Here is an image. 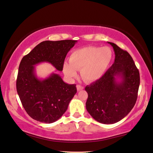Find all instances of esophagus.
Segmentation results:
<instances>
[{
    "mask_svg": "<svg viewBox=\"0 0 153 153\" xmlns=\"http://www.w3.org/2000/svg\"><path fill=\"white\" fill-rule=\"evenodd\" d=\"M76 87H77V91H81V90H82L84 89V87H82V86H81V85H77L76 86Z\"/></svg>",
    "mask_w": 153,
    "mask_h": 153,
    "instance_id": "obj_1",
    "label": "esophagus"
}]
</instances>
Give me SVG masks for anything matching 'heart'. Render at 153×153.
<instances>
[{
  "label": "heart",
  "mask_w": 153,
  "mask_h": 153,
  "mask_svg": "<svg viewBox=\"0 0 153 153\" xmlns=\"http://www.w3.org/2000/svg\"><path fill=\"white\" fill-rule=\"evenodd\" d=\"M113 53L109 47L88 46L73 51L68 62L64 63V74L69 78L77 76V71L85 81L92 82L104 76L112 61Z\"/></svg>",
  "instance_id": "1"
}]
</instances>
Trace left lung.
<instances>
[{
  "label": "left lung",
  "instance_id": "1",
  "mask_svg": "<svg viewBox=\"0 0 153 153\" xmlns=\"http://www.w3.org/2000/svg\"><path fill=\"white\" fill-rule=\"evenodd\" d=\"M115 54L114 64L102 78L85 87L88 94L86 109L103 124L120 121L136 103L140 84L139 70L130 55L111 42Z\"/></svg>",
  "mask_w": 153,
  "mask_h": 153
}]
</instances>
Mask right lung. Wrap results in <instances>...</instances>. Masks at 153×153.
Wrapping results in <instances>:
<instances>
[{"mask_svg": "<svg viewBox=\"0 0 153 153\" xmlns=\"http://www.w3.org/2000/svg\"><path fill=\"white\" fill-rule=\"evenodd\" d=\"M76 43V40L44 41L21 59L16 91L25 110L33 119L45 123L55 122L76 94V85L64 82L59 74L52 73L46 78H39L35 71L36 65L47 62L62 71L66 55Z\"/></svg>", "mask_w": 153, "mask_h": 153, "instance_id": "obj_1", "label": "right lung"}]
</instances>
